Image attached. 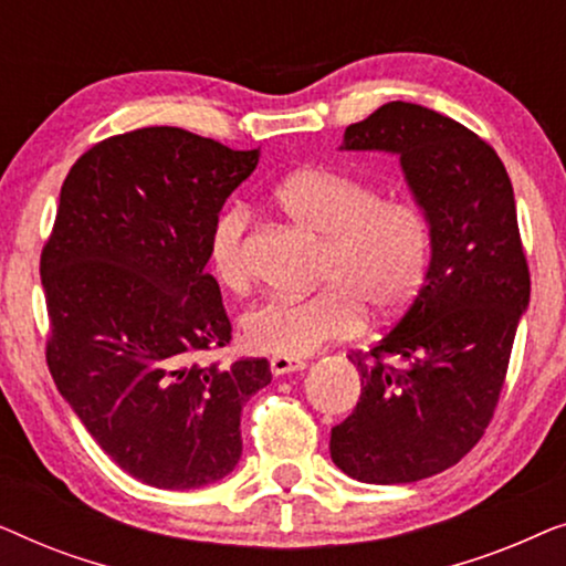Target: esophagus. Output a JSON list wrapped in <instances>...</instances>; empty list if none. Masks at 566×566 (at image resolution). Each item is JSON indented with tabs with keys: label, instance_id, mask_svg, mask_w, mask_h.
Segmentation results:
<instances>
[{
	"label": "esophagus",
	"instance_id": "34e87169",
	"mask_svg": "<svg viewBox=\"0 0 566 566\" xmlns=\"http://www.w3.org/2000/svg\"><path fill=\"white\" fill-rule=\"evenodd\" d=\"M306 368V360L301 358H289V355H273L270 358V370H273L275 376H285V374H293V370H304Z\"/></svg>",
	"mask_w": 566,
	"mask_h": 566
}]
</instances>
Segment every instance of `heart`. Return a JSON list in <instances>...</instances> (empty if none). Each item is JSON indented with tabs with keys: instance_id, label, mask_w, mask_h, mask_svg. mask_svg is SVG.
<instances>
[{
	"instance_id": "heart-1",
	"label": "heart",
	"mask_w": 566,
	"mask_h": 566,
	"mask_svg": "<svg viewBox=\"0 0 566 566\" xmlns=\"http://www.w3.org/2000/svg\"><path fill=\"white\" fill-rule=\"evenodd\" d=\"M273 200L301 229L322 237L312 296L262 298L242 319L254 350L304 358L360 329L363 312L386 322L417 298L430 270L428 216L412 200L384 198L376 185L335 167H304L275 185ZM250 211L229 206L208 231V265L227 285L247 281Z\"/></svg>"
}]
</instances>
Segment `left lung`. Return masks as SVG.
<instances>
[{
    "mask_svg": "<svg viewBox=\"0 0 566 566\" xmlns=\"http://www.w3.org/2000/svg\"><path fill=\"white\" fill-rule=\"evenodd\" d=\"M339 149L399 157L428 216L432 254L399 322L368 353L347 355L360 399L332 428L329 453L358 482H420L459 463L484 436L531 304L513 185L490 144L401 99L347 126Z\"/></svg>",
    "mask_w": 566,
    "mask_h": 566,
    "instance_id": "1",
    "label": "left lung"
}]
</instances>
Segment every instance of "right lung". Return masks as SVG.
<instances>
[{
	"mask_svg": "<svg viewBox=\"0 0 566 566\" xmlns=\"http://www.w3.org/2000/svg\"><path fill=\"white\" fill-rule=\"evenodd\" d=\"M258 161L151 126L92 146L61 185L41 254L53 384L97 446L159 490L229 476L242 407L273 378L265 358L190 363L231 339L208 231Z\"/></svg>",
	"mask_w": 566,
	"mask_h": 566,
	"instance_id": "1",
	"label": "right lung"
}]
</instances>
